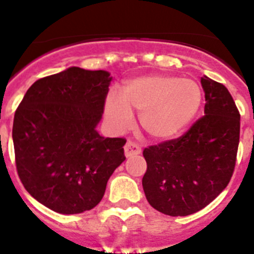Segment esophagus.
I'll use <instances>...</instances> for the list:
<instances>
[{"label": "esophagus", "mask_w": 254, "mask_h": 254, "mask_svg": "<svg viewBox=\"0 0 254 254\" xmlns=\"http://www.w3.org/2000/svg\"><path fill=\"white\" fill-rule=\"evenodd\" d=\"M124 150H125V155L129 158V156H134V155H138V154L141 153V149L139 148V145L134 143L131 140H127V144L124 146Z\"/></svg>", "instance_id": "1"}]
</instances>
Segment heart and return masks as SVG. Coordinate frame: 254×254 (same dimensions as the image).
Instances as JSON below:
<instances>
[{"instance_id": "1", "label": "heart", "mask_w": 254, "mask_h": 254, "mask_svg": "<svg viewBox=\"0 0 254 254\" xmlns=\"http://www.w3.org/2000/svg\"><path fill=\"white\" fill-rule=\"evenodd\" d=\"M202 103L203 91L194 80L153 73L125 82L120 96L109 95L105 116L114 130L123 131L131 125V109L140 111L144 131L154 140L165 141L190 125Z\"/></svg>"}]
</instances>
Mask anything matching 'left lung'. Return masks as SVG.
Here are the masks:
<instances>
[{
    "label": "left lung",
    "mask_w": 254,
    "mask_h": 254,
    "mask_svg": "<svg viewBox=\"0 0 254 254\" xmlns=\"http://www.w3.org/2000/svg\"><path fill=\"white\" fill-rule=\"evenodd\" d=\"M204 116L181 138L145 148L143 189L149 204L172 217L193 214L224 190L233 175L241 115L223 84L200 79Z\"/></svg>",
    "instance_id": "8db88e82"
}]
</instances>
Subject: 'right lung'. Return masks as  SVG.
Wrapping results in <instances>:
<instances>
[{
    "label": "right lung",
    "mask_w": 254,
    "mask_h": 254,
    "mask_svg": "<svg viewBox=\"0 0 254 254\" xmlns=\"http://www.w3.org/2000/svg\"><path fill=\"white\" fill-rule=\"evenodd\" d=\"M111 79L108 71L72 66L34 82L16 110L18 177L54 212L77 214L96 207L125 160L127 140L96 131Z\"/></svg>",
    "instance_id": "add662e5"
}]
</instances>
